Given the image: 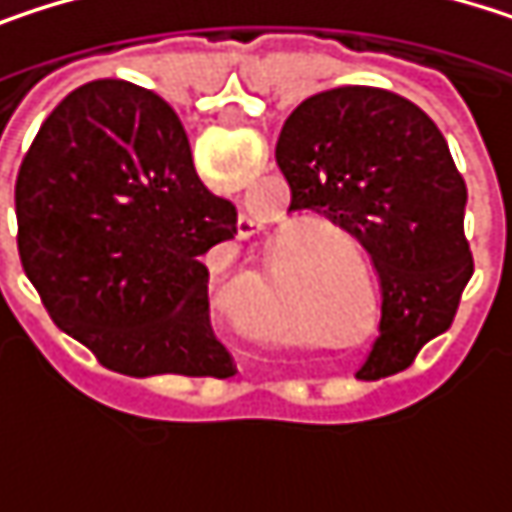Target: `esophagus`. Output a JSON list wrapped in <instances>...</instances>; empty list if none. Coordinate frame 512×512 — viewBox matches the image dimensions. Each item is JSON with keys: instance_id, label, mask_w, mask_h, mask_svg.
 <instances>
[{"instance_id": "esophagus-1", "label": "esophagus", "mask_w": 512, "mask_h": 512, "mask_svg": "<svg viewBox=\"0 0 512 512\" xmlns=\"http://www.w3.org/2000/svg\"><path fill=\"white\" fill-rule=\"evenodd\" d=\"M323 397H326V394H323ZM296 403H314V394H308V397H299Z\"/></svg>"}]
</instances>
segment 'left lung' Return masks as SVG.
I'll list each match as a JSON object with an SVG mask.
<instances>
[{
    "label": "left lung",
    "mask_w": 512,
    "mask_h": 512,
    "mask_svg": "<svg viewBox=\"0 0 512 512\" xmlns=\"http://www.w3.org/2000/svg\"><path fill=\"white\" fill-rule=\"evenodd\" d=\"M278 168L290 213H317L356 237L382 290L379 338L358 379L406 370L448 332L474 272L462 231L465 180L439 127L382 88H332L284 121Z\"/></svg>",
    "instance_id": "8db88e82"
}]
</instances>
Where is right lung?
Masks as SVG:
<instances>
[{
  "label": "right lung",
  "instance_id": "1",
  "mask_svg": "<svg viewBox=\"0 0 512 512\" xmlns=\"http://www.w3.org/2000/svg\"><path fill=\"white\" fill-rule=\"evenodd\" d=\"M17 249L52 323L124 376H216L237 364L210 326L207 255L237 234L177 112L124 79L70 91L23 156Z\"/></svg>",
  "mask_w": 512,
  "mask_h": 512
}]
</instances>
